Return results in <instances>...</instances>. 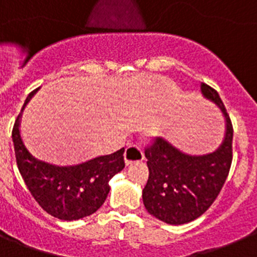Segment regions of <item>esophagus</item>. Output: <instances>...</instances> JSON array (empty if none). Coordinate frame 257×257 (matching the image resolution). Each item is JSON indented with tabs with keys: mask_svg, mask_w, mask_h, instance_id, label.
Here are the masks:
<instances>
[{
	"mask_svg": "<svg viewBox=\"0 0 257 257\" xmlns=\"http://www.w3.org/2000/svg\"><path fill=\"white\" fill-rule=\"evenodd\" d=\"M142 160H144L143 148L139 147V146H130V147L126 148L124 162H126L127 165L135 162H142Z\"/></svg>",
	"mask_w": 257,
	"mask_h": 257,
	"instance_id": "esophagus-1",
	"label": "esophagus"
}]
</instances>
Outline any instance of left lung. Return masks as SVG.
<instances>
[{"label": "left lung", "instance_id": "8db88e82", "mask_svg": "<svg viewBox=\"0 0 257 257\" xmlns=\"http://www.w3.org/2000/svg\"><path fill=\"white\" fill-rule=\"evenodd\" d=\"M203 95L217 103L226 118V137L213 154L190 156L155 138L144 148L150 175L143 189L147 211L169 224H184L201 217L224 185L232 163L234 128L215 89L201 85Z\"/></svg>", "mask_w": 257, "mask_h": 257}]
</instances>
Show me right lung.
Wrapping results in <instances>:
<instances>
[{"label": "right lung", "mask_w": 257, "mask_h": 257, "mask_svg": "<svg viewBox=\"0 0 257 257\" xmlns=\"http://www.w3.org/2000/svg\"><path fill=\"white\" fill-rule=\"evenodd\" d=\"M34 93L27 95L26 102ZM19 118L12 131L17 165L40 207L63 220L81 219L95 213L109 194V181L124 168V148L76 167L51 165L27 151L19 134Z\"/></svg>", "instance_id": "add662e5"}]
</instances>
